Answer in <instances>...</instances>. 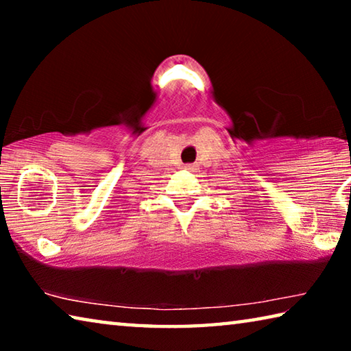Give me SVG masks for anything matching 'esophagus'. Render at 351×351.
<instances>
[{"label":"esophagus","mask_w":351,"mask_h":351,"mask_svg":"<svg viewBox=\"0 0 351 351\" xmlns=\"http://www.w3.org/2000/svg\"><path fill=\"white\" fill-rule=\"evenodd\" d=\"M184 167H186V170H190V171H193V170H195V165H192V164L184 165Z\"/></svg>","instance_id":"esophagus-1"}]
</instances>
